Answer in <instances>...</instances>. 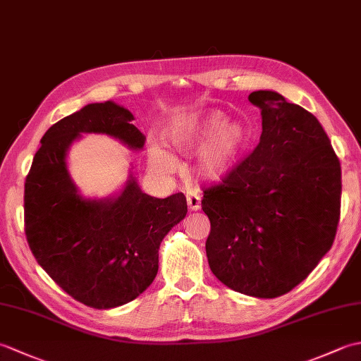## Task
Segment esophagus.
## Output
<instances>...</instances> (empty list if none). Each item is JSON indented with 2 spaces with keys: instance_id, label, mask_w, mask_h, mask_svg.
<instances>
[{
  "instance_id": "1",
  "label": "esophagus",
  "mask_w": 361,
  "mask_h": 361,
  "mask_svg": "<svg viewBox=\"0 0 361 361\" xmlns=\"http://www.w3.org/2000/svg\"><path fill=\"white\" fill-rule=\"evenodd\" d=\"M188 206L190 211H198L202 208V197L198 194H188Z\"/></svg>"
}]
</instances>
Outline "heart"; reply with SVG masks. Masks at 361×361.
I'll return each instance as SVG.
<instances>
[{
  "mask_svg": "<svg viewBox=\"0 0 361 361\" xmlns=\"http://www.w3.org/2000/svg\"><path fill=\"white\" fill-rule=\"evenodd\" d=\"M220 110H198L173 122L167 136L181 153H197V173L209 183L225 181L239 163L250 141L247 127L240 122H226ZM150 164L161 173H172L178 159L159 144L150 147Z\"/></svg>",
  "mask_w": 361,
  "mask_h": 361,
  "instance_id": "heart-1",
  "label": "heart"
}]
</instances>
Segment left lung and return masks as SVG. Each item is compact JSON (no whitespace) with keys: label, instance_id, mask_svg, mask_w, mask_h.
Wrapping results in <instances>:
<instances>
[{"label":"left lung","instance_id":"8db88e82","mask_svg":"<svg viewBox=\"0 0 361 361\" xmlns=\"http://www.w3.org/2000/svg\"><path fill=\"white\" fill-rule=\"evenodd\" d=\"M259 106L257 147L221 185L204 190L211 221L206 256L239 293L278 298L302 282L331 250L341 204V167L319 121L271 90Z\"/></svg>","mask_w":361,"mask_h":361}]
</instances>
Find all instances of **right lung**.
I'll use <instances>...</instances> for the list:
<instances>
[{
    "label": "right lung",
    "mask_w": 361,
    "mask_h": 361,
    "mask_svg": "<svg viewBox=\"0 0 361 361\" xmlns=\"http://www.w3.org/2000/svg\"><path fill=\"white\" fill-rule=\"evenodd\" d=\"M133 114L106 101L60 119L42 137L25 183V231L35 260L60 288L93 309L133 301L158 273L166 234L188 214L181 192H142L136 176L116 195L83 197L68 171V150L82 133L111 136L142 150Z\"/></svg>",
    "instance_id": "right-lung-1"
}]
</instances>
